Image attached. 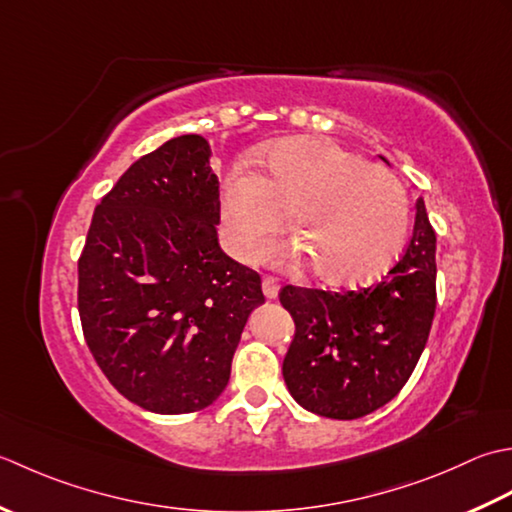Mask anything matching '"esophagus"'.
<instances>
[{"label":"esophagus","instance_id":"1","mask_svg":"<svg viewBox=\"0 0 512 512\" xmlns=\"http://www.w3.org/2000/svg\"><path fill=\"white\" fill-rule=\"evenodd\" d=\"M278 291H280V287L276 283V278H269V276L263 278V294L267 300H276Z\"/></svg>","mask_w":512,"mask_h":512}]
</instances>
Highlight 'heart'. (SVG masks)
Masks as SVG:
<instances>
[{"label":"heart","instance_id":"1","mask_svg":"<svg viewBox=\"0 0 512 512\" xmlns=\"http://www.w3.org/2000/svg\"><path fill=\"white\" fill-rule=\"evenodd\" d=\"M289 214L296 241L271 247L278 265H311L320 283L358 287L382 276L402 252L409 201L380 165L329 139L296 137L269 150L263 172L238 168L225 181L221 221L227 245L254 260Z\"/></svg>","mask_w":512,"mask_h":512}]
</instances>
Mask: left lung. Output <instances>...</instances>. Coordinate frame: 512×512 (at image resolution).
<instances>
[{
  "mask_svg": "<svg viewBox=\"0 0 512 512\" xmlns=\"http://www.w3.org/2000/svg\"><path fill=\"white\" fill-rule=\"evenodd\" d=\"M435 274V232L417 198L411 243L380 283L344 294L280 291L296 322L283 362L291 398L331 420H356L391 402L429 340Z\"/></svg>",
  "mask_w": 512,
  "mask_h": 512,
  "instance_id": "left-lung-1",
  "label": "left lung"
}]
</instances>
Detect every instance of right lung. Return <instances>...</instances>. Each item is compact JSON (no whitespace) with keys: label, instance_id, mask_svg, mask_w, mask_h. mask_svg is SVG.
Wrapping results in <instances>:
<instances>
[{"label":"right lung","instance_id":"1","mask_svg":"<svg viewBox=\"0 0 512 512\" xmlns=\"http://www.w3.org/2000/svg\"><path fill=\"white\" fill-rule=\"evenodd\" d=\"M212 148L181 134L101 198L79 258V316L101 371L141 409L179 415L229 382L260 276L218 245Z\"/></svg>","mask_w":512,"mask_h":512}]
</instances>
